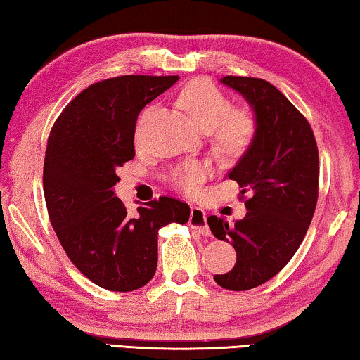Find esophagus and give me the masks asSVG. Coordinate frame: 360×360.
Listing matches in <instances>:
<instances>
[{
  "instance_id": "esophagus-1",
  "label": "esophagus",
  "mask_w": 360,
  "mask_h": 360,
  "mask_svg": "<svg viewBox=\"0 0 360 360\" xmlns=\"http://www.w3.org/2000/svg\"><path fill=\"white\" fill-rule=\"evenodd\" d=\"M188 225L192 229H197L203 236H210L211 230L206 224V214L202 208L198 206H192L191 208V217H188Z\"/></svg>"
}]
</instances>
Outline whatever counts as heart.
<instances>
[{
  "label": "heart",
  "instance_id": "b5f03b06",
  "mask_svg": "<svg viewBox=\"0 0 360 360\" xmlns=\"http://www.w3.org/2000/svg\"><path fill=\"white\" fill-rule=\"evenodd\" d=\"M179 106L187 117L203 130L214 129V136L222 152L241 155L251 148L259 131V122L248 109H233V103L216 85L193 81L179 94ZM210 174V167L202 162H188L173 169L172 182L187 195H197Z\"/></svg>",
  "mask_w": 360,
  "mask_h": 360
}]
</instances>
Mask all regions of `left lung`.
Segmentation results:
<instances>
[{
    "label": "left lung",
    "mask_w": 360,
    "mask_h": 360,
    "mask_svg": "<svg viewBox=\"0 0 360 360\" xmlns=\"http://www.w3.org/2000/svg\"><path fill=\"white\" fill-rule=\"evenodd\" d=\"M221 82L252 106L259 131L229 179L240 184L246 216L235 224L210 216L217 240L229 241L236 264L214 281L229 290H248L278 275L307 235L318 203L319 152L304 115L264 79L225 76Z\"/></svg>",
    "instance_id": "left-lung-1"
}]
</instances>
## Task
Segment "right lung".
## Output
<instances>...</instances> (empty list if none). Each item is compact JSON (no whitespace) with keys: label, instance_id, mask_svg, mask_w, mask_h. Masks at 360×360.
Instances as JSON below:
<instances>
[{"label":"right lung","instance_id":"right-lung-1","mask_svg":"<svg viewBox=\"0 0 360 360\" xmlns=\"http://www.w3.org/2000/svg\"><path fill=\"white\" fill-rule=\"evenodd\" d=\"M179 76L129 75L82 90L53 124L44 157L49 219L66 255L103 289L136 290L157 270L158 229L186 224L191 208L160 197L130 216L112 187L119 167L135 157L141 109Z\"/></svg>","mask_w":360,"mask_h":360}]
</instances>
